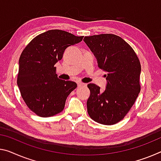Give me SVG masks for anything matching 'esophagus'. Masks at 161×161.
I'll list each match as a JSON object with an SVG mask.
<instances>
[{"label":"esophagus","mask_w":161,"mask_h":161,"mask_svg":"<svg viewBox=\"0 0 161 161\" xmlns=\"http://www.w3.org/2000/svg\"><path fill=\"white\" fill-rule=\"evenodd\" d=\"M77 86L80 87V86H86V84L82 83V82H77Z\"/></svg>","instance_id":"obj_1"}]
</instances>
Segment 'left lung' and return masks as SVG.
<instances>
[{"label":"left lung","mask_w":161,"mask_h":161,"mask_svg":"<svg viewBox=\"0 0 161 161\" xmlns=\"http://www.w3.org/2000/svg\"><path fill=\"white\" fill-rule=\"evenodd\" d=\"M84 41L95 56L98 67L108 73L104 92L94 84L87 85L88 114L98 123L116 124L125 117L140 93V60L133 48L117 35H94Z\"/></svg>","instance_id":"1"}]
</instances>
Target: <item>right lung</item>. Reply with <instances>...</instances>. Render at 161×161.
<instances>
[{
	"label": "right lung",
	"mask_w": 161,
	"mask_h": 161,
	"mask_svg": "<svg viewBox=\"0 0 161 161\" xmlns=\"http://www.w3.org/2000/svg\"><path fill=\"white\" fill-rule=\"evenodd\" d=\"M83 37L49 30L33 39L22 52L17 85L28 108L38 116L61 113L68 95L77 86L75 81L58 79L54 65L62 59L66 48L81 42Z\"/></svg>",
	"instance_id": "1"
}]
</instances>
